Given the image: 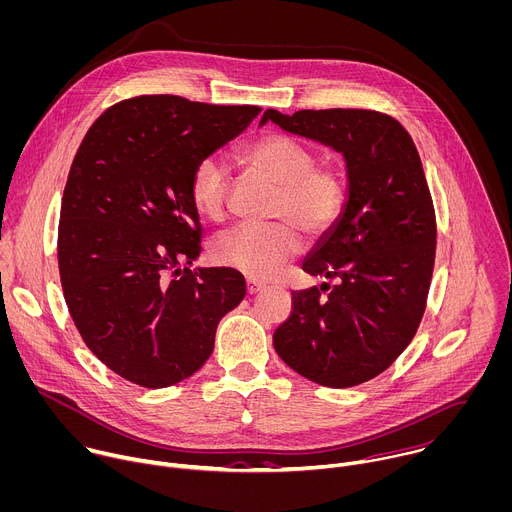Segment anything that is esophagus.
<instances>
[{"label": "esophagus", "mask_w": 512, "mask_h": 512, "mask_svg": "<svg viewBox=\"0 0 512 512\" xmlns=\"http://www.w3.org/2000/svg\"><path fill=\"white\" fill-rule=\"evenodd\" d=\"M263 287H265V285H263L261 281H255V279H247V293H249V295H255V293H259Z\"/></svg>", "instance_id": "esophagus-1"}]
</instances>
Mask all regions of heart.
Returning a JSON list of instances; mask_svg holds the SVG:
<instances>
[{
  "mask_svg": "<svg viewBox=\"0 0 512 512\" xmlns=\"http://www.w3.org/2000/svg\"><path fill=\"white\" fill-rule=\"evenodd\" d=\"M243 158L279 185L271 225H243L213 243V259L253 279L273 277L301 249L307 239H321L342 221L350 203V177L344 166L317 162V152L297 138L269 132L243 148ZM229 170L219 156L201 158L189 181L195 211L221 223L229 215Z\"/></svg>",
  "mask_w": 512,
  "mask_h": 512,
  "instance_id": "1",
  "label": "heart"
}]
</instances>
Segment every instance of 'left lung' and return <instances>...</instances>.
Segmentation results:
<instances>
[{"instance_id": "8db88e82", "label": "left lung", "mask_w": 512, "mask_h": 512, "mask_svg": "<svg viewBox=\"0 0 512 512\" xmlns=\"http://www.w3.org/2000/svg\"><path fill=\"white\" fill-rule=\"evenodd\" d=\"M283 130L344 152L350 203L333 233L303 263L333 279L291 291V313L275 329L279 358L327 388H352L384 370L408 348L426 311L434 259L436 213L420 154L390 114L364 108H273Z\"/></svg>"}]
</instances>
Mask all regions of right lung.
<instances>
[{
  "label": "right lung",
  "mask_w": 512,
  "mask_h": 512,
  "mask_svg": "<svg viewBox=\"0 0 512 512\" xmlns=\"http://www.w3.org/2000/svg\"><path fill=\"white\" fill-rule=\"evenodd\" d=\"M259 112L173 94L126 98L94 120L72 160L58 223L64 299L88 350L136 386L193 376L221 317L245 297L235 269L180 267L201 253L195 164Z\"/></svg>",
  "instance_id": "right-lung-1"
}]
</instances>
